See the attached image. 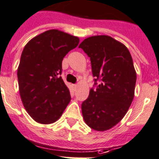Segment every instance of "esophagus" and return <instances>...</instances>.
<instances>
[{
    "label": "esophagus",
    "mask_w": 159,
    "mask_h": 159,
    "mask_svg": "<svg viewBox=\"0 0 159 159\" xmlns=\"http://www.w3.org/2000/svg\"><path fill=\"white\" fill-rule=\"evenodd\" d=\"M73 89H74L75 90V89H77V85H76V84H74V85H73Z\"/></svg>",
    "instance_id": "34e87169"
}]
</instances>
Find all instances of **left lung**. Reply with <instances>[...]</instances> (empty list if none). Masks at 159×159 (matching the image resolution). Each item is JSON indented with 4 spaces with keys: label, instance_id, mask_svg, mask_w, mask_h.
Instances as JSON below:
<instances>
[{
    "label": "left lung",
    "instance_id": "8db88e82",
    "mask_svg": "<svg viewBox=\"0 0 159 159\" xmlns=\"http://www.w3.org/2000/svg\"><path fill=\"white\" fill-rule=\"evenodd\" d=\"M90 57L96 89L81 109L85 123L96 131L110 129L122 120L134 97L137 73L128 48L108 35L87 38L79 46Z\"/></svg>",
    "mask_w": 159,
    "mask_h": 159
}]
</instances>
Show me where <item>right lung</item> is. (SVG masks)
Listing matches in <instances>:
<instances>
[{
  "instance_id": "1",
  "label": "right lung",
  "mask_w": 159,
  "mask_h": 159,
  "mask_svg": "<svg viewBox=\"0 0 159 159\" xmlns=\"http://www.w3.org/2000/svg\"><path fill=\"white\" fill-rule=\"evenodd\" d=\"M79 43L76 36L53 29L34 37L23 49L17 67L19 93L26 112L38 123L58 120L70 101L59 75L63 58Z\"/></svg>"
}]
</instances>
